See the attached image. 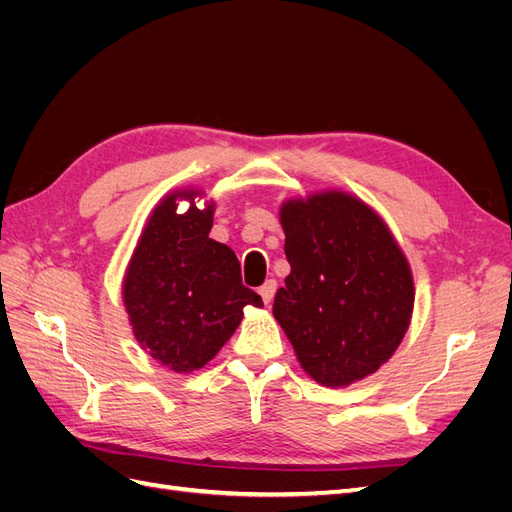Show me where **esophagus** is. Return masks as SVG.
I'll use <instances>...</instances> for the list:
<instances>
[{
	"instance_id": "34e87169",
	"label": "esophagus",
	"mask_w": 512,
	"mask_h": 512,
	"mask_svg": "<svg viewBox=\"0 0 512 512\" xmlns=\"http://www.w3.org/2000/svg\"><path fill=\"white\" fill-rule=\"evenodd\" d=\"M275 290H277V282L275 280H267L265 284L260 286V297H262V301H265L267 305L273 301V297H275Z\"/></svg>"
}]
</instances>
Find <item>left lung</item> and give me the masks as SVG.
Listing matches in <instances>:
<instances>
[{"label":"left lung","mask_w":512,"mask_h":512,"mask_svg":"<svg viewBox=\"0 0 512 512\" xmlns=\"http://www.w3.org/2000/svg\"><path fill=\"white\" fill-rule=\"evenodd\" d=\"M290 262L273 316L301 367L324 386H348L391 359L414 307L408 260L363 200L322 192L280 209Z\"/></svg>","instance_id":"1"}]
</instances>
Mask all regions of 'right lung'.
Returning a JSON list of instances; mask_svg holds the SVG:
<instances>
[{
    "label": "right lung",
    "mask_w": 512,
    "mask_h": 512,
    "mask_svg": "<svg viewBox=\"0 0 512 512\" xmlns=\"http://www.w3.org/2000/svg\"><path fill=\"white\" fill-rule=\"evenodd\" d=\"M198 190L162 198L138 239L123 277V303L134 335L153 359L177 374L207 365L235 333L243 307H262L260 294L243 286L228 245L209 239L213 203L198 209ZM191 209L176 213V200Z\"/></svg>",
    "instance_id": "add662e5"
}]
</instances>
